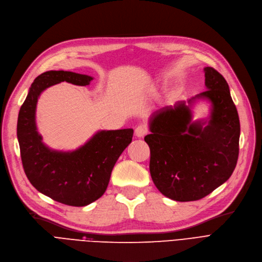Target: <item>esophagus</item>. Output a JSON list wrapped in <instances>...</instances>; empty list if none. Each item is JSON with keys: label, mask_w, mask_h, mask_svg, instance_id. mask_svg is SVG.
Masks as SVG:
<instances>
[{"label": "esophagus", "mask_w": 262, "mask_h": 262, "mask_svg": "<svg viewBox=\"0 0 262 262\" xmlns=\"http://www.w3.org/2000/svg\"><path fill=\"white\" fill-rule=\"evenodd\" d=\"M134 133H135V137L143 138L144 135L147 133V127H146L145 124H140V125H138L137 128H135Z\"/></svg>", "instance_id": "obj_1"}]
</instances>
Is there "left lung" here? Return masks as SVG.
Listing matches in <instances>:
<instances>
[{"label":"left lung","instance_id":"left-lung-1","mask_svg":"<svg viewBox=\"0 0 262 262\" xmlns=\"http://www.w3.org/2000/svg\"><path fill=\"white\" fill-rule=\"evenodd\" d=\"M206 91L154 113L149 171L158 190L174 201L200 200L229 180L238 157L239 119L228 82L215 69L204 68ZM211 104L210 116L192 121L193 104Z\"/></svg>","mask_w":262,"mask_h":262}]
</instances>
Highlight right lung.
Masks as SVG:
<instances>
[{
	"mask_svg": "<svg viewBox=\"0 0 262 262\" xmlns=\"http://www.w3.org/2000/svg\"><path fill=\"white\" fill-rule=\"evenodd\" d=\"M93 77L69 71H48L37 76L18 115L17 138L25 173L35 189L52 200L85 206L105 192L113 167L132 141L133 129L101 130L75 150L49 148L36 127V104L45 89L67 81L88 86Z\"/></svg>",
	"mask_w": 262,
	"mask_h": 262,
	"instance_id": "1",
	"label": "right lung"
}]
</instances>
